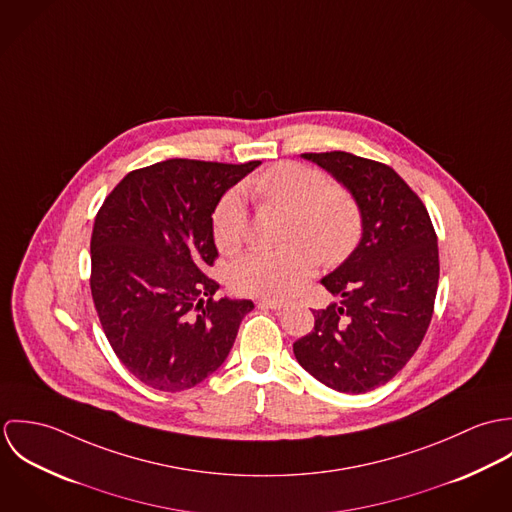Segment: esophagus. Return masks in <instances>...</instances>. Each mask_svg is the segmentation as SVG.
<instances>
[{
  "instance_id": "34e87169",
  "label": "esophagus",
  "mask_w": 512,
  "mask_h": 512,
  "mask_svg": "<svg viewBox=\"0 0 512 512\" xmlns=\"http://www.w3.org/2000/svg\"><path fill=\"white\" fill-rule=\"evenodd\" d=\"M288 305V301L284 299H262L260 307H268V309H284Z\"/></svg>"
}]
</instances>
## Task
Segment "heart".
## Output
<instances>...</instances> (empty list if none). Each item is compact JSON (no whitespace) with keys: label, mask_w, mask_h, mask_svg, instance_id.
Returning <instances> with one entry per match:
<instances>
[{"label":"heart","mask_w":512,"mask_h":512,"mask_svg":"<svg viewBox=\"0 0 512 512\" xmlns=\"http://www.w3.org/2000/svg\"><path fill=\"white\" fill-rule=\"evenodd\" d=\"M254 195L290 211L278 250H250L230 266L234 292L258 297H284L297 290L317 266L345 260L361 240L363 217L355 197L327 175L301 163H280L252 183ZM213 236L222 252L236 250L248 236V213L238 189L228 191L213 213Z\"/></svg>","instance_id":"heart-1"}]
</instances>
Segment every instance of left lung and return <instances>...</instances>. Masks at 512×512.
<instances>
[{"instance_id":"left-lung-1","label":"left lung","mask_w":512,"mask_h":512,"mask_svg":"<svg viewBox=\"0 0 512 512\" xmlns=\"http://www.w3.org/2000/svg\"><path fill=\"white\" fill-rule=\"evenodd\" d=\"M355 197L363 236L321 280L339 297L313 309V331L293 355L325 386L363 394L394 378L418 351L438 292V236L422 199L388 165L347 151L301 153Z\"/></svg>"}]
</instances>
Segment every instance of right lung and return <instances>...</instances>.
Wrapping results in <instances>:
<instances>
[{
  "label": "right lung",
  "mask_w": 512,
  "mask_h": 512,
  "mask_svg": "<svg viewBox=\"0 0 512 512\" xmlns=\"http://www.w3.org/2000/svg\"><path fill=\"white\" fill-rule=\"evenodd\" d=\"M260 161L167 159L130 171L104 199L90 238V290L110 347L163 392L203 382L228 357L250 299H213V213Z\"/></svg>",
  "instance_id": "right-lung-1"
}]
</instances>
